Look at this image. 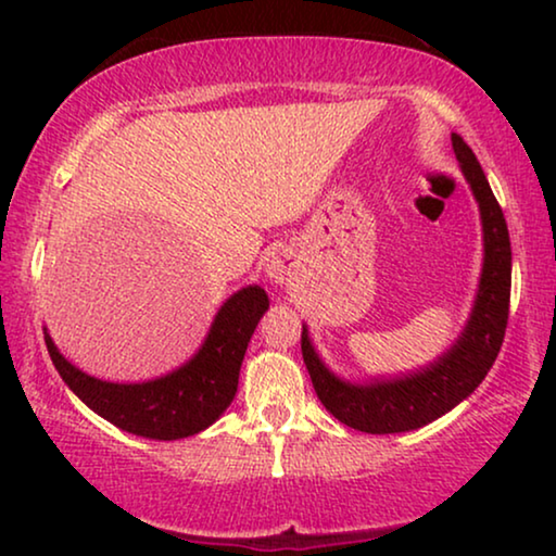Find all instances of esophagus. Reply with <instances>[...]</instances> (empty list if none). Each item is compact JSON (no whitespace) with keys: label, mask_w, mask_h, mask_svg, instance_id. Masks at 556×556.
Instances as JSON below:
<instances>
[{"label":"esophagus","mask_w":556,"mask_h":556,"mask_svg":"<svg viewBox=\"0 0 556 556\" xmlns=\"http://www.w3.org/2000/svg\"><path fill=\"white\" fill-rule=\"evenodd\" d=\"M293 255L288 253L286 248L276 250V253L268 255V261H265V273H268V278L273 280V283H288L293 276Z\"/></svg>","instance_id":"34e87169"}]
</instances>
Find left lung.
Listing matches in <instances>:
<instances>
[{"label": "left lung", "mask_w": 556, "mask_h": 556, "mask_svg": "<svg viewBox=\"0 0 556 556\" xmlns=\"http://www.w3.org/2000/svg\"><path fill=\"white\" fill-rule=\"evenodd\" d=\"M453 149L473 189L483 223L481 283L458 341L443 356H438V362L413 375L352 384L339 379L318 359L306 326L301 331L303 362L318 400L339 422L354 430L387 435V432L417 430L438 420L483 382L504 344L508 299H511V240H508L506 217L476 154L458 134H453Z\"/></svg>", "instance_id": "8db88e82"}]
</instances>
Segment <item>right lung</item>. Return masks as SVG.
I'll use <instances>...</instances> for the list:
<instances>
[{
	"label": "right lung",
	"instance_id": "right-lung-1",
	"mask_svg": "<svg viewBox=\"0 0 556 556\" xmlns=\"http://www.w3.org/2000/svg\"><path fill=\"white\" fill-rule=\"evenodd\" d=\"M268 311L261 286L232 293L217 311L200 352L172 375L139 384L103 382L73 367L45 331L50 359L63 382L116 428L149 440H179L210 428L238 392L240 364L257 321Z\"/></svg>",
	"mask_w": 556,
	"mask_h": 556
}]
</instances>
